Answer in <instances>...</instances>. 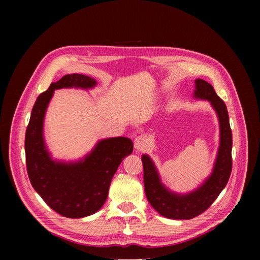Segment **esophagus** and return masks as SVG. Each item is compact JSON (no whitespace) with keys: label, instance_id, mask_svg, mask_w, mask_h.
<instances>
[{"label":"esophagus","instance_id":"obj_1","mask_svg":"<svg viewBox=\"0 0 260 260\" xmlns=\"http://www.w3.org/2000/svg\"><path fill=\"white\" fill-rule=\"evenodd\" d=\"M148 146V139L145 136H138L135 139V147L139 152H144Z\"/></svg>","mask_w":260,"mask_h":260}]
</instances>
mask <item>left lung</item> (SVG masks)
Returning <instances> with one entry per match:
<instances>
[{"mask_svg": "<svg viewBox=\"0 0 260 260\" xmlns=\"http://www.w3.org/2000/svg\"><path fill=\"white\" fill-rule=\"evenodd\" d=\"M195 83V96L209 101L216 109L220 121V147L209 179L195 192L187 195L174 194L160 183L149 157L142 156L146 198L161 216L171 219H192L208 209L226 185L232 170V131L226 106L211 84L203 79H198Z\"/></svg>", "mask_w": 260, "mask_h": 260, "instance_id": "8db88e82", "label": "left lung"}]
</instances>
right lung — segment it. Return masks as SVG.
<instances>
[{
    "instance_id": "right-lung-1",
    "label": "right lung",
    "mask_w": 260,
    "mask_h": 260,
    "mask_svg": "<svg viewBox=\"0 0 260 260\" xmlns=\"http://www.w3.org/2000/svg\"><path fill=\"white\" fill-rule=\"evenodd\" d=\"M92 78L66 75L38 96L26 130L25 151L27 172L31 184L43 201L59 215L82 218L96 212L107 199L112 179L122 159L133 151L127 138H113L99 142L83 161L55 162L46 152L42 125L46 106L54 90L61 88H92Z\"/></svg>"
}]
</instances>
